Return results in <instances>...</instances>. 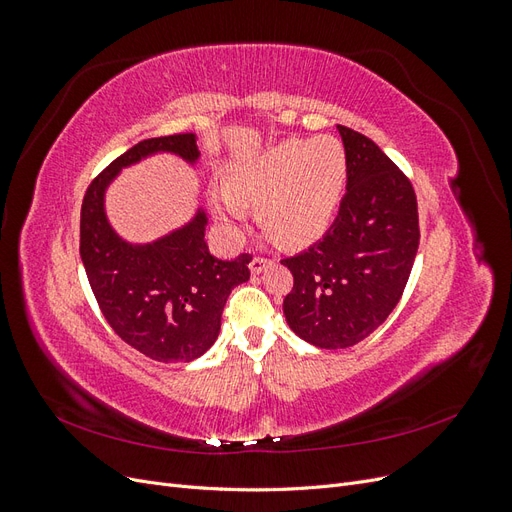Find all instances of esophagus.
Here are the masks:
<instances>
[{
	"label": "esophagus",
	"mask_w": 512,
	"mask_h": 512,
	"mask_svg": "<svg viewBox=\"0 0 512 512\" xmlns=\"http://www.w3.org/2000/svg\"><path fill=\"white\" fill-rule=\"evenodd\" d=\"M271 258H265V256H254L252 258V262H250V271L254 273V275H258V273H262L265 271L269 265H271Z\"/></svg>",
	"instance_id": "obj_1"
}]
</instances>
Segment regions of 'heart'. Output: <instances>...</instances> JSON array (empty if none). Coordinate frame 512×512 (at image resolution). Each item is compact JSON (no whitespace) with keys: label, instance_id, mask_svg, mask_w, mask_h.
I'll use <instances>...</instances> for the list:
<instances>
[{"label":"heart","instance_id":"1","mask_svg":"<svg viewBox=\"0 0 512 512\" xmlns=\"http://www.w3.org/2000/svg\"><path fill=\"white\" fill-rule=\"evenodd\" d=\"M348 179L346 151L335 138L284 141L235 166L213 196L226 224L239 222L245 207H258V222L284 245L312 243L333 224Z\"/></svg>","mask_w":512,"mask_h":512}]
</instances>
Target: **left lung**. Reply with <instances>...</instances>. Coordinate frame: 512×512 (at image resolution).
<instances>
[{"label": "left lung", "instance_id": "left-lung-1", "mask_svg": "<svg viewBox=\"0 0 512 512\" xmlns=\"http://www.w3.org/2000/svg\"><path fill=\"white\" fill-rule=\"evenodd\" d=\"M337 130L348 160L337 218L318 243L282 260L294 277L284 299L288 327L327 350L363 342L389 318L421 239L410 179L371 138Z\"/></svg>", "mask_w": 512, "mask_h": 512}]
</instances>
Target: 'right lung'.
I'll return each mask as SVG.
<instances>
[{"mask_svg":"<svg viewBox=\"0 0 512 512\" xmlns=\"http://www.w3.org/2000/svg\"><path fill=\"white\" fill-rule=\"evenodd\" d=\"M160 151L190 164L200 156L196 134L188 132L147 138L108 164L83 198L81 260L102 316L123 342L153 361L190 363L218 339L228 294L250 280L252 256L209 254L203 209L153 243L132 245L117 235L104 213L108 183L123 166Z\"/></svg>","mask_w":512,"mask_h":512,"instance_id":"1","label":"right lung"}]
</instances>
